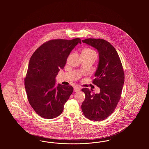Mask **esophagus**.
Returning a JSON list of instances; mask_svg holds the SVG:
<instances>
[{
  "instance_id": "obj_1",
  "label": "esophagus",
  "mask_w": 149,
  "mask_h": 149,
  "mask_svg": "<svg viewBox=\"0 0 149 149\" xmlns=\"http://www.w3.org/2000/svg\"><path fill=\"white\" fill-rule=\"evenodd\" d=\"M80 91V88L78 86H75L74 88V91L75 92H78L79 91Z\"/></svg>"
}]
</instances>
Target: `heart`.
I'll list each match as a JSON object with an SVG mask.
<instances>
[{"label":"heart","mask_w":149,"mask_h":149,"mask_svg":"<svg viewBox=\"0 0 149 149\" xmlns=\"http://www.w3.org/2000/svg\"><path fill=\"white\" fill-rule=\"evenodd\" d=\"M81 53H95V52L91 49H85L84 50H83Z\"/></svg>","instance_id":"1"}]
</instances>
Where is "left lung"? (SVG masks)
<instances>
[{
    "instance_id": "1",
    "label": "left lung",
    "mask_w": 149,
    "mask_h": 149,
    "mask_svg": "<svg viewBox=\"0 0 149 149\" xmlns=\"http://www.w3.org/2000/svg\"><path fill=\"white\" fill-rule=\"evenodd\" d=\"M82 41L99 52V64L92 83L99 87L100 93L91 94L89 89L83 88L85 98L81 109L89 120H104L113 112L120 100L125 80L123 68L117 52L110 43L100 38Z\"/></svg>"
}]
</instances>
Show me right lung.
I'll use <instances>...</instances> for the list:
<instances>
[{"instance_id":"right-lung-1","label":"right lung","mask_w":149,"mask_h":149,"mask_svg":"<svg viewBox=\"0 0 149 149\" xmlns=\"http://www.w3.org/2000/svg\"><path fill=\"white\" fill-rule=\"evenodd\" d=\"M78 43H81L79 38L50 40L41 45L30 58L24 78L26 91L30 105L42 118L52 119L61 114L73 92L70 85L55 86V78Z\"/></svg>"}]
</instances>
